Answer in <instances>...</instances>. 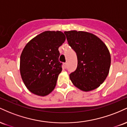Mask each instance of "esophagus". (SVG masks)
Wrapping results in <instances>:
<instances>
[{
  "label": "esophagus",
  "mask_w": 127,
  "mask_h": 127,
  "mask_svg": "<svg viewBox=\"0 0 127 127\" xmlns=\"http://www.w3.org/2000/svg\"><path fill=\"white\" fill-rule=\"evenodd\" d=\"M64 64V68H66L67 67V64L66 63H65L63 64Z\"/></svg>",
  "instance_id": "34e87169"
}]
</instances>
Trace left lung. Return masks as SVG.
I'll use <instances>...</instances> for the list:
<instances>
[{
	"label": "left lung",
	"mask_w": 127,
	"mask_h": 127,
	"mask_svg": "<svg viewBox=\"0 0 127 127\" xmlns=\"http://www.w3.org/2000/svg\"><path fill=\"white\" fill-rule=\"evenodd\" d=\"M68 44L76 53L78 66L70 74L73 85L84 91L98 88L109 74L111 58L106 45L92 33L64 32Z\"/></svg>",
	"instance_id": "1"
}]
</instances>
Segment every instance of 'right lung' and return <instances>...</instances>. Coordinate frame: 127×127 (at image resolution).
Masks as SVG:
<instances>
[{
	"instance_id": "add662e5",
	"label": "right lung",
	"mask_w": 127,
	"mask_h": 127,
	"mask_svg": "<svg viewBox=\"0 0 127 127\" xmlns=\"http://www.w3.org/2000/svg\"><path fill=\"white\" fill-rule=\"evenodd\" d=\"M65 36L60 31H46L32 39L20 57V73L27 89L36 95L45 96L55 88L62 70L59 48Z\"/></svg>"
}]
</instances>
